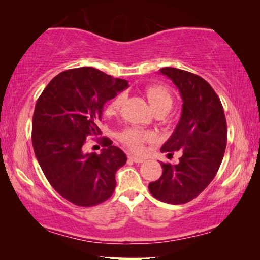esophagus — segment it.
Returning a JSON list of instances; mask_svg holds the SVG:
<instances>
[{
    "label": "esophagus",
    "mask_w": 260,
    "mask_h": 260,
    "mask_svg": "<svg viewBox=\"0 0 260 260\" xmlns=\"http://www.w3.org/2000/svg\"><path fill=\"white\" fill-rule=\"evenodd\" d=\"M128 159L132 160V161H134V162H138V164H140V162H143V161H144V159H142V158H139V157L133 156V155H129V156H128Z\"/></svg>",
    "instance_id": "1"
}]
</instances>
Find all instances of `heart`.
Segmentation results:
<instances>
[{"instance_id":"1","label":"heart","mask_w":260,"mask_h":260,"mask_svg":"<svg viewBox=\"0 0 260 260\" xmlns=\"http://www.w3.org/2000/svg\"><path fill=\"white\" fill-rule=\"evenodd\" d=\"M146 96L149 101V104L155 112L166 113L173 104V96L169 90V88L160 85H153L146 89ZM125 95L119 94L114 98L108 105L107 113L114 114L119 111L122 103H124ZM152 140V135L146 131L140 128H128L124 131L120 135V141L126 144L132 151L141 152L143 151L144 144Z\"/></svg>"}]
</instances>
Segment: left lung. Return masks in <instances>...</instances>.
I'll return each instance as SVG.
<instances>
[{
    "label": "left lung",
    "instance_id": "1",
    "mask_svg": "<svg viewBox=\"0 0 260 260\" xmlns=\"http://www.w3.org/2000/svg\"><path fill=\"white\" fill-rule=\"evenodd\" d=\"M160 73L178 87L183 101L177 128L162 144L161 152H181L177 165L160 162L161 177L149 183L155 199L183 204L200 195L217 174L227 144V122L220 99L208 81L175 68Z\"/></svg>",
    "mask_w": 260,
    "mask_h": 260
}]
</instances>
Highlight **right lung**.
Here are the masks:
<instances>
[{"mask_svg":"<svg viewBox=\"0 0 260 260\" xmlns=\"http://www.w3.org/2000/svg\"><path fill=\"white\" fill-rule=\"evenodd\" d=\"M128 87L94 68L59 73L35 104L32 143L35 157L51 187L78 206L98 205L111 197L116 172L127 157L108 138L98 139L102 152H83L88 136L102 132L99 121L105 102Z\"/></svg>","mask_w":260,"mask_h":260,"instance_id":"add662e5","label":"right lung"}]
</instances>
